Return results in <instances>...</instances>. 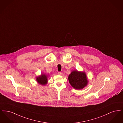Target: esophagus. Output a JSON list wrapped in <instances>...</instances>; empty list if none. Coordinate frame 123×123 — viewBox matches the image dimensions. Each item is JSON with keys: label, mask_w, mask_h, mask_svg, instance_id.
Segmentation results:
<instances>
[{"label": "esophagus", "mask_w": 123, "mask_h": 123, "mask_svg": "<svg viewBox=\"0 0 123 123\" xmlns=\"http://www.w3.org/2000/svg\"><path fill=\"white\" fill-rule=\"evenodd\" d=\"M58 75H61V76L63 75V73L62 72H58Z\"/></svg>", "instance_id": "34e87169"}]
</instances>
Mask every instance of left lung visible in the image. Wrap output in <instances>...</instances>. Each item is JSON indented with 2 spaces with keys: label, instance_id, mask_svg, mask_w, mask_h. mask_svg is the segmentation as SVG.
I'll return each instance as SVG.
<instances>
[{
  "label": "left lung",
  "instance_id": "left-lung-1",
  "mask_svg": "<svg viewBox=\"0 0 123 123\" xmlns=\"http://www.w3.org/2000/svg\"><path fill=\"white\" fill-rule=\"evenodd\" d=\"M68 79L70 85L76 90L83 89L88 84L86 74L84 72L73 71L69 75Z\"/></svg>",
  "mask_w": 123,
  "mask_h": 123
}]
</instances>
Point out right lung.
<instances>
[{
	"mask_svg": "<svg viewBox=\"0 0 123 123\" xmlns=\"http://www.w3.org/2000/svg\"><path fill=\"white\" fill-rule=\"evenodd\" d=\"M36 80L38 84L44 86L46 85L48 82V75L42 73L40 75L37 77Z\"/></svg>",
	"mask_w": 123,
	"mask_h": 123,
	"instance_id": "add662e5",
	"label": "right lung"
}]
</instances>
